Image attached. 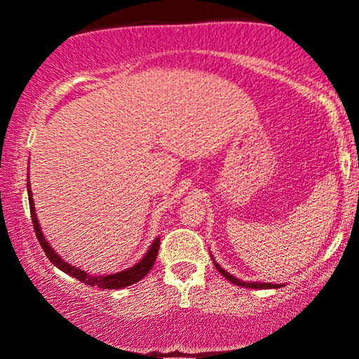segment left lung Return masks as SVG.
Here are the masks:
<instances>
[{
    "instance_id": "8db88e82",
    "label": "left lung",
    "mask_w": 359,
    "mask_h": 359,
    "mask_svg": "<svg viewBox=\"0 0 359 359\" xmlns=\"http://www.w3.org/2000/svg\"><path fill=\"white\" fill-rule=\"evenodd\" d=\"M211 258H212V255H211ZM212 262H214V265H216L217 271H219V273L222 275V277H224V278H228L229 282H233V283H234V285L246 287V288H280V287H283L282 283H266V282H245V280H240V278L233 277V275L229 273V271H226L224 269H221V265H219V263H217L216 259H214V258H212Z\"/></svg>"
}]
</instances>
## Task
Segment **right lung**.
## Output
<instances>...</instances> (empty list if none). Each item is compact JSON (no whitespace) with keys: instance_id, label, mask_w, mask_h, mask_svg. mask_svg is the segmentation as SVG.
<instances>
[{"instance_id":"obj_1","label":"right lung","mask_w":359,"mask_h":359,"mask_svg":"<svg viewBox=\"0 0 359 359\" xmlns=\"http://www.w3.org/2000/svg\"><path fill=\"white\" fill-rule=\"evenodd\" d=\"M27 177H30V174H27ZM27 189H28V203H30V211H32V222H34V229H35L36 238H39V241H40V246L43 248L45 255H47L48 259H50L57 269L64 271V273H67L74 278L81 280V282L86 283V285L116 290V288H125V287H130V285H133V283L140 282V280L145 277L148 271L151 270V266H154V263L156 259V255H158L160 238H155L147 253L143 255V257L140 258L133 266L118 271V273L90 275V273H88V271L81 270L79 266H74L69 262H65V259L52 248L50 243L45 240V236L42 233V226H40L39 217H36V212H35V203H34V194H32V189H30V179H27Z\"/></svg>"}]
</instances>
